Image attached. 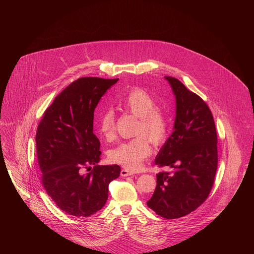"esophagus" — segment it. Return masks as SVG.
Segmentation results:
<instances>
[{"label":"esophagus","instance_id":"esophagus-1","mask_svg":"<svg viewBox=\"0 0 254 254\" xmlns=\"http://www.w3.org/2000/svg\"><path fill=\"white\" fill-rule=\"evenodd\" d=\"M121 175H122L123 177H127V176H130V175H132V174H131L130 172H128L127 170H125V169H124V170L121 171Z\"/></svg>","mask_w":254,"mask_h":254}]
</instances>
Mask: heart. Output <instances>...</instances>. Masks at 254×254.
<instances>
[{
  "label": "heart",
  "mask_w": 254,
  "mask_h": 254,
  "mask_svg": "<svg viewBox=\"0 0 254 254\" xmlns=\"http://www.w3.org/2000/svg\"><path fill=\"white\" fill-rule=\"evenodd\" d=\"M123 111L139 119L136 134H141L131 140L124 141L113 149L108 159L113 163L134 172L140 169L143 161L152 153L149 139L155 144L164 142L170 129L168 117L157 110L155 99L142 89L129 91L121 101ZM101 135L111 139L115 134V115L112 111L104 112L98 121Z\"/></svg>",
  "instance_id": "b5f03b06"
}]
</instances>
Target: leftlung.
<instances>
[{
    "instance_id": "left-lung-1",
    "label": "left lung",
    "mask_w": 254,
    "mask_h": 254,
    "mask_svg": "<svg viewBox=\"0 0 254 254\" xmlns=\"http://www.w3.org/2000/svg\"><path fill=\"white\" fill-rule=\"evenodd\" d=\"M176 99L173 132L155 163L172 173L157 174V186L147 205L166 219L183 217L208 197L217 171V134L207 104L178 79L166 76Z\"/></svg>"
}]
</instances>
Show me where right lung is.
I'll use <instances>...</instances> for the list:
<instances>
[{
    "instance_id": "add662e5",
    "label": "right lung",
    "mask_w": 254,
    "mask_h": 254,
    "mask_svg": "<svg viewBox=\"0 0 254 254\" xmlns=\"http://www.w3.org/2000/svg\"><path fill=\"white\" fill-rule=\"evenodd\" d=\"M116 79L82 77L69 84L47 108L36 133L42 183L64 212L88 217L100 210L119 165L98 166L100 142L93 133V114ZM94 165L91 169V166ZM92 172L84 174L83 169Z\"/></svg>"
}]
</instances>
